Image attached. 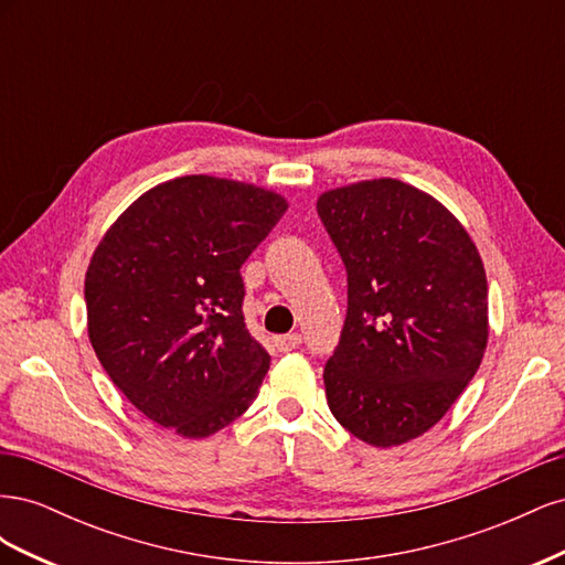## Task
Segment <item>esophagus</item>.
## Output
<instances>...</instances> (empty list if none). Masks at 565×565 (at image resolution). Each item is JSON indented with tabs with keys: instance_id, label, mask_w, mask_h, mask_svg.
<instances>
[{
	"instance_id": "34e87169",
	"label": "esophagus",
	"mask_w": 565,
	"mask_h": 565,
	"mask_svg": "<svg viewBox=\"0 0 565 565\" xmlns=\"http://www.w3.org/2000/svg\"><path fill=\"white\" fill-rule=\"evenodd\" d=\"M299 344H301V334H299V332L285 334V337H276V349H278L280 353L295 351V349H299Z\"/></svg>"
}]
</instances>
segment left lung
<instances>
[{"label": "left lung", "mask_w": 565, "mask_h": 565, "mask_svg": "<svg viewBox=\"0 0 565 565\" xmlns=\"http://www.w3.org/2000/svg\"><path fill=\"white\" fill-rule=\"evenodd\" d=\"M316 207L349 282L324 396L355 438L401 446L440 422L483 361L481 254L438 200L396 179L334 188Z\"/></svg>", "instance_id": "8db88e82"}]
</instances>
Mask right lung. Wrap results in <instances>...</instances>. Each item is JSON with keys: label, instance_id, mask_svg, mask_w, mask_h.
Masks as SVG:
<instances>
[{"label": "right lung", "instance_id": "right-lung-1", "mask_svg": "<svg viewBox=\"0 0 565 565\" xmlns=\"http://www.w3.org/2000/svg\"><path fill=\"white\" fill-rule=\"evenodd\" d=\"M285 212L282 195L252 183L181 177L98 243L84 280L89 341L148 419L207 438L256 398L270 355L245 324L241 266Z\"/></svg>", "mask_w": 565, "mask_h": 565}]
</instances>
